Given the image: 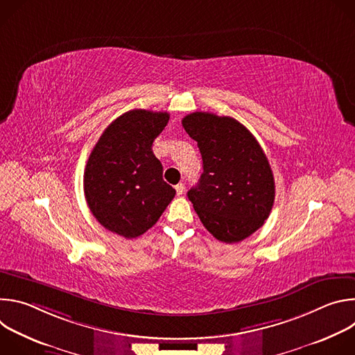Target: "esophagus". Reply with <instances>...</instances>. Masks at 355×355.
I'll use <instances>...</instances> for the list:
<instances>
[{"label":"esophagus","instance_id":"esophagus-1","mask_svg":"<svg viewBox=\"0 0 355 355\" xmlns=\"http://www.w3.org/2000/svg\"><path fill=\"white\" fill-rule=\"evenodd\" d=\"M175 191H177V195H182V193L185 192V185H184L182 182L177 184V185H175Z\"/></svg>","mask_w":355,"mask_h":355}]
</instances>
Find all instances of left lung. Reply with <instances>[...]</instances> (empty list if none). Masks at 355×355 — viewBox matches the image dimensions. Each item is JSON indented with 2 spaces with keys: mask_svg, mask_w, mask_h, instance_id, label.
<instances>
[{
  "mask_svg": "<svg viewBox=\"0 0 355 355\" xmlns=\"http://www.w3.org/2000/svg\"><path fill=\"white\" fill-rule=\"evenodd\" d=\"M199 147L204 173L188 198L207 230L223 243H237L270 216L275 182L257 139L239 121L211 112L182 119Z\"/></svg>",
  "mask_w": 355,
  "mask_h": 355,
  "instance_id": "1",
  "label": "left lung"
}]
</instances>
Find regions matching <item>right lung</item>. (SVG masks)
Listing matches in <instances>:
<instances>
[{
  "label": "right lung",
  "instance_id": "obj_1",
  "mask_svg": "<svg viewBox=\"0 0 355 355\" xmlns=\"http://www.w3.org/2000/svg\"><path fill=\"white\" fill-rule=\"evenodd\" d=\"M168 119V112H125L101 135L88 157L84 171L88 208L105 229L126 239L147 232L175 195L151 150Z\"/></svg>",
  "mask_w": 355,
  "mask_h": 355
}]
</instances>
